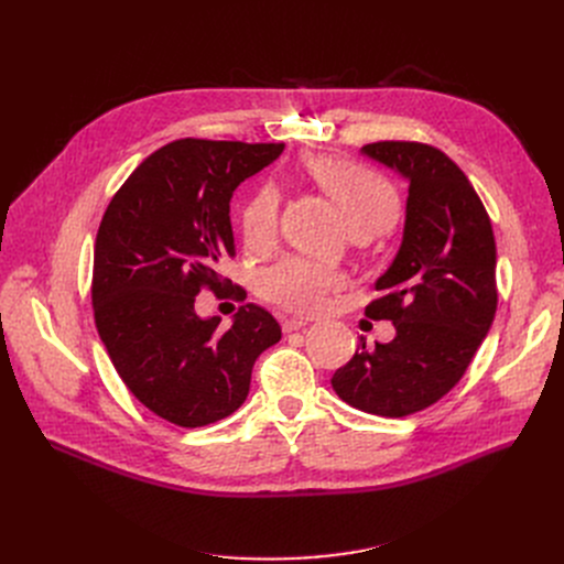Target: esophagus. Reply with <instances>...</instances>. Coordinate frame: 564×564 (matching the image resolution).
Instances as JSON below:
<instances>
[{
    "instance_id": "obj_1",
    "label": "esophagus",
    "mask_w": 564,
    "mask_h": 564,
    "mask_svg": "<svg viewBox=\"0 0 564 564\" xmlns=\"http://www.w3.org/2000/svg\"><path fill=\"white\" fill-rule=\"evenodd\" d=\"M304 327H308L306 319H302V317H290V319L283 322V334L300 332V329H304Z\"/></svg>"
}]
</instances>
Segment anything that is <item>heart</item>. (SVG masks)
<instances>
[{
  "label": "heart",
  "mask_w": 564,
  "mask_h": 564,
  "mask_svg": "<svg viewBox=\"0 0 564 564\" xmlns=\"http://www.w3.org/2000/svg\"><path fill=\"white\" fill-rule=\"evenodd\" d=\"M313 181L327 192L343 210L349 230L375 228L383 232L391 228L400 213V200L387 177L377 171L332 158L315 155L306 162ZM281 192L274 185L258 187L242 207V235L249 249H270L279 232ZM345 274L304 258H283L260 276V292L272 304L297 313L319 315L329 308L334 294L345 288Z\"/></svg>",
  "instance_id": "1"
}]
</instances>
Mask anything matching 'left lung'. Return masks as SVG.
<instances>
[{
    "label": "left lung",
    "mask_w": 564,
    "mask_h": 564,
    "mask_svg": "<svg viewBox=\"0 0 564 564\" xmlns=\"http://www.w3.org/2000/svg\"><path fill=\"white\" fill-rule=\"evenodd\" d=\"M361 153L409 181L400 251L366 306L393 322L395 338L361 343L332 387L366 413L402 419L446 395L482 345L498 304L496 242L480 196L438 148L377 141Z\"/></svg>",
    "instance_id": "obj_1"
}]
</instances>
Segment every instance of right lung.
Returning a JSON list of instances; mask_svg holds the SVG:
<instances>
[{
    "mask_svg": "<svg viewBox=\"0 0 564 564\" xmlns=\"http://www.w3.org/2000/svg\"><path fill=\"white\" fill-rule=\"evenodd\" d=\"M283 143L177 139L148 155L107 205L94 251V315L130 393L181 427L217 423L249 395L260 354L281 340L256 304L198 317L203 288L228 290L219 264L235 256L230 198L272 164Z\"/></svg>",
    "mask_w": 564,
    "mask_h": 564,
    "instance_id": "1",
    "label": "right lung"
}]
</instances>
